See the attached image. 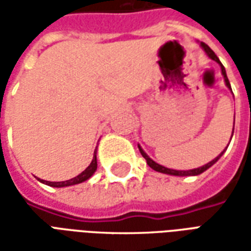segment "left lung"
Listing matches in <instances>:
<instances>
[{
  "mask_svg": "<svg viewBox=\"0 0 251 251\" xmlns=\"http://www.w3.org/2000/svg\"><path fill=\"white\" fill-rule=\"evenodd\" d=\"M199 44H200V47L203 48V51L205 52V55L210 57L211 60H214V62H216V63H218V64H219V66H221L222 75H223V77H225V83H226L227 87L231 90L230 82H228V79H227L226 70H225V67H223V64H222V63H221V60H219V59H218V56H216V55H215V52L212 51L210 47L207 46V44H204L203 41H200ZM232 133H234V127H232ZM231 137H232V134H231ZM230 141H231V140H230ZM138 149H140V152H141L142 157L147 160L148 165H149L151 168L154 169V171H157V172H160V174L172 175V176H198V175L203 174L204 171H207V169L210 168V167H212V165H214V164H215L216 161H218V160H219V158L222 157V154H223V152H225V151H223V152H222L221 154L218 156V157L214 158V160H212V161H210V163L204 164L203 167H199V168H195V169H189V171H176V169L167 168V167H163V165H160V164H157V163H156V161H153L152 158L149 157L147 153L144 152V149H142V148L140 147V145H138Z\"/></svg>",
  "mask_w": 251,
  "mask_h": 251,
  "instance_id": "left-lung-1",
  "label": "left lung"
}]
</instances>
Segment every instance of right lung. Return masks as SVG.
Wrapping results in <instances>:
<instances>
[{
    "label": "right lung",
    "instance_id": "1",
    "mask_svg": "<svg viewBox=\"0 0 251 251\" xmlns=\"http://www.w3.org/2000/svg\"><path fill=\"white\" fill-rule=\"evenodd\" d=\"M97 167H98V163H97V149L94 151V157L91 164L88 165L87 168L83 171L82 174L77 175L76 177H74L71 180H66V181H47V180H41L39 179L43 183V184L47 185H51V187H56V188H62V187H70V185H75V184H80L83 181H86L88 180L94 174H95V171H97Z\"/></svg>",
    "mask_w": 251,
    "mask_h": 251
}]
</instances>
